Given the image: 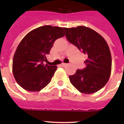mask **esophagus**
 Listing matches in <instances>:
<instances>
[{
    "label": "esophagus",
    "instance_id": "obj_1",
    "mask_svg": "<svg viewBox=\"0 0 124 124\" xmlns=\"http://www.w3.org/2000/svg\"><path fill=\"white\" fill-rule=\"evenodd\" d=\"M67 65V64H65V63H62V64H60V66H62V67H64V66H66Z\"/></svg>",
    "mask_w": 124,
    "mask_h": 124
}]
</instances>
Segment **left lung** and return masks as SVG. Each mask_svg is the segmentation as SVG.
I'll return each mask as SVG.
<instances>
[{
	"label": "left lung",
	"mask_w": 124,
	"mask_h": 124,
	"mask_svg": "<svg viewBox=\"0 0 124 124\" xmlns=\"http://www.w3.org/2000/svg\"><path fill=\"white\" fill-rule=\"evenodd\" d=\"M64 30L68 41L87 55L85 68L69 76L70 82L84 94L97 92L107 84L111 72V54L108 43L100 34L85 26Z\"/></svg>",
	"instance_id": "obj_1"
}]
</instances>
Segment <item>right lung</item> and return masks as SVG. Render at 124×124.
Here are the masks:
<instances>
[{
  "mask_svg": "<svg viewBox=\"0 0 124 124\" xmlns=\"http://www.w3.org/2000/svg\"><path fill=\"white\" fill-rule=\"evenodd\" d=\"M64 28L44 26L29 32L19 43L13 59V73L20 87L39 91L51 80L57 66L44 64L54 41L65 35Z\"/></svg>",
  "mask_w": 124,
  "mask_h": 124,
  "instance_id": "obj_1",
  "label": "right lung"
}]
</instances>
